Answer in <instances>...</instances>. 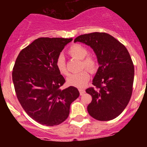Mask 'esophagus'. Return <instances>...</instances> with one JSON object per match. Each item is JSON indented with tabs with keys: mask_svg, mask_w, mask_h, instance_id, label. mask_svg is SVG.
Segmentation results:
<instances>
[{
	"mask_svg": "<svg viewBox=\"0 0 147 147\" xmlns=\"http://www.w3.org/2000/svg\"><path fill=\"white\" fill-rule=\"evenodd\" d=\"M79 93H80V95H83L86 92L84 89H81V88L79 89Z\"/></svg>",
	"mask_w": 147,
	"mask_h": 147,
	"instance_id": "1",
	"label": "esophagus"
}]
</instances>
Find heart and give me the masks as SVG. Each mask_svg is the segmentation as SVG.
Segmentation results:
<instances>
[{
	"instance_id": "b5f03b06",
	"label": "heart",
	"mask_w": 147,
	"mask_h": 147,
	"mask_svg": "<svg viewBox=\"0 0 147 147\" xmlns=\"http://www.w3.org/2000/svg\"><path fill=\"white\" fill-rule=\"evenodd\" d=\"M69 55L73 58L82 60L81 68H86L90 72H95L97 70V63L95 57L88 54V49L82 44L75 43L70 47L68 50ZM56 67L59 72L63 75H68V70L65 63V57L63 55H59L56 60ZM90 79V74L87 70H82L77 74H72L67 79V84L71 86L83 88L86 86Z\"/></svg>"
}]
</instances>
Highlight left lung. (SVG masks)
<instances>
[{"mask_svg":"<svg viewBox=\"0 0 147 147\" xmlns=\"http://www.w3.org/2000/svg\"><path fill=\"white\" fill-rule=\"evenodd\" d=\"M93 49L99 67L92 80L95 88L86 90L92 96L88 106L91 117L99 121L117 117L129 104L133 92L134 65L127 49L109 34L92 32L77 36Z\"/></svg>","mask_w":147,"mask_h":147,"instance_id":"obj_1","label":"left lung"}]
</instances>
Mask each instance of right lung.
<instances>
[{"instance_id": "add662e5", "label": "right lung", "mask_w": 147, "mask_h": 147, "mask_svg": "<svg viewBox=\"0 0 147 147\" xmlns=\"http://www.w3.org/2000/svg\"><path fill=\"white\" fill-rule=\"evenodd\" d=\"M72 38L42 37L20 52L12 71L15 92L26 113L39 124L57 126L67 119L70 106L79 96L77 88L60 87L65 79L56 60Z\"/></svg>"}]
</instances>
